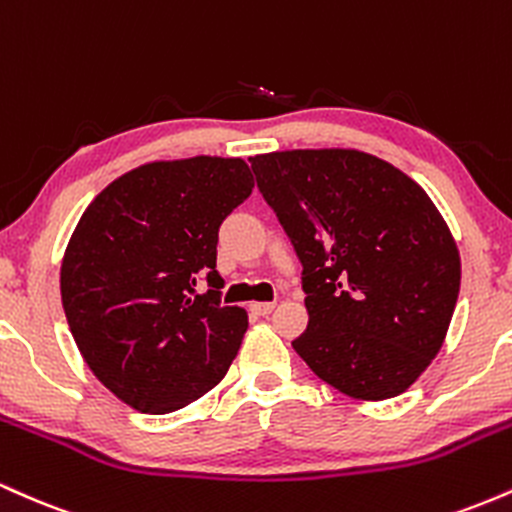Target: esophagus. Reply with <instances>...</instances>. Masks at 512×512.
<instances>
[{
	"instance_id": "1",
	"label": "esophagus",
	"mask_w": 512,
	"mask_h": 512,
	"mask_svg": "<svg viewBox=\"0 0 512 512\" xmlns=\"http://www.w3.org/2000/svg\"><path fill=\"white\" fill-rule=\"evenodd\" d=\"M274 305H276V303H252L250 310H252V313H255V315H269V313H272V310H274Z\"/></svg>"
}]
</instances>
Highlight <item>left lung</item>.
<instances>
[{"instance_id": "obj_1", "label": "left lung", "mask_w": 512, "mask_h": 512, "mask_svg": "<svg viewBox=\"0 0 512 512\" xmlns=\"http://www.w3.org/2000/svg\"><path fill=\"white\" fill-rule=\"evenodd\" d=\"M298 260L308 327L296 354L334 390L378 402L431 366L460 293V252L407 173L358 149L250 158Z\"/></svg>"}]
</instances>
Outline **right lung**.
<instances>
[{
    "instance_id": "add662e5",
    "label": "right lung",
    "mask_w": 512,
    "mask_h": 512,
    "mask_svg": "<svg viewBox=\"0 0 512 512\" xmlns=\"http://www.w3.org/2000/svg\"><path fill=\"white\" fill-rule=\"evenodd\" d=\"M252 187L243 158L151 161L81 214L62 257V308L86 366L127 407L170 414L231 368L248 313L219 301L216 243ZM199 278L207 294L194 291Z\"/></svg>"
}]
</instances>
